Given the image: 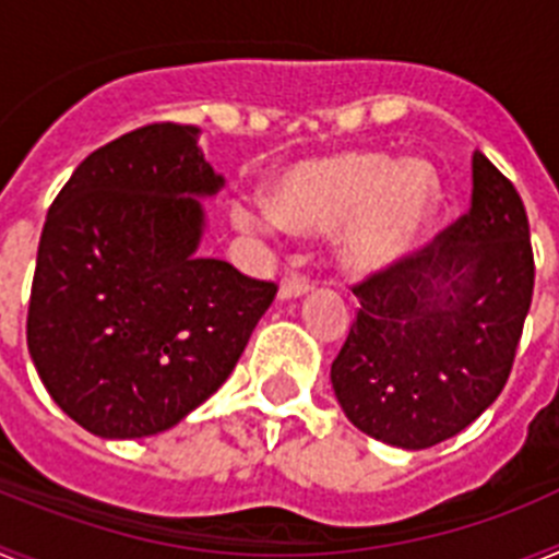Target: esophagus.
Returning <instances> with one entry per match:
<instances>
[{
  "mask_svg": "<svg viewBox=\"0 0 559 559\" xmlns=\"http://www.w3.org/2000/svg\"><path fill=\"white\" fill-rule=\"evenodd\" d=\"M310 288H313V285H310L305 276L288 274L283 280V285H280V299H296V296L308 294Z\"/></svg>",
  "mask_w": 559,
  "mask_h": 559,
  "instance_id": "1",
  "label": "esophagus"
}]
</instances>
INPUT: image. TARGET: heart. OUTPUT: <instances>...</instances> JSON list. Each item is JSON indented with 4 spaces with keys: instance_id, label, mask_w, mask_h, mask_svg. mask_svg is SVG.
Wrapping results in <instances>:
<instances>
[{
    "instance_id": "b5f03b06",
    "label": "heart",
    "mask_w": 559,
    "mask_h": 559,
    "mask_svg": "<svg viewBox=\"0 0 559 559\" xmlns=\"http://www.w3.org/2000/svg\"><path fill=\"white\" fill-rule=\"evenodd\" d=\"M437 206L439 179L426 159L394 162L380 151H338L290 165L271 181L269 206H240L237 221L254 231L280 224L302 235L344 224L335 240L338 265L367 276L417 251Z\"/></svg>"
}]
</instances>
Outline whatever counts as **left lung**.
I'll return each instance as SVG.
<instances>
[{
  "label": "left lung",
  "instance_id": "8db88e82",
  "mask_svg": "<svg viewBox=\"0 0 559 559\" xmlns=\"http://www.w3.org/2000/svg\"><path fill=\"white\" fill-rule=\"evenodd\" d=\"M532 288L521 195L476 151L467 215L353 285L358 313L330 369L349 423L406 451L476 423L507 386Z\"/></svg>",
  "mask_w": 559,
  "mask_h": 559
}]
</instances>
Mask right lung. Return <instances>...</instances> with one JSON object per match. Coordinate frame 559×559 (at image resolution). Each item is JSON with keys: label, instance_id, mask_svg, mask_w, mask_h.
Here are the masks:
<instances>
[{"label": "right lung", "instance_id": "right-lung-1", "mask_svg": "<svg viewBox=\"0 0 559 559\" xmlns=\"http://www.w3.org/2000/svg\"><path fill=\"white\" fill-rule=\"evenodd\" d=\"M221 187L199 128L153 122L88 153L49 206L27 349L49 397L95 437L181 423L274 302V283L199 254V199Z\"/></svg>", "mask_w": 559, "mask_h": 559}]
</instances>
